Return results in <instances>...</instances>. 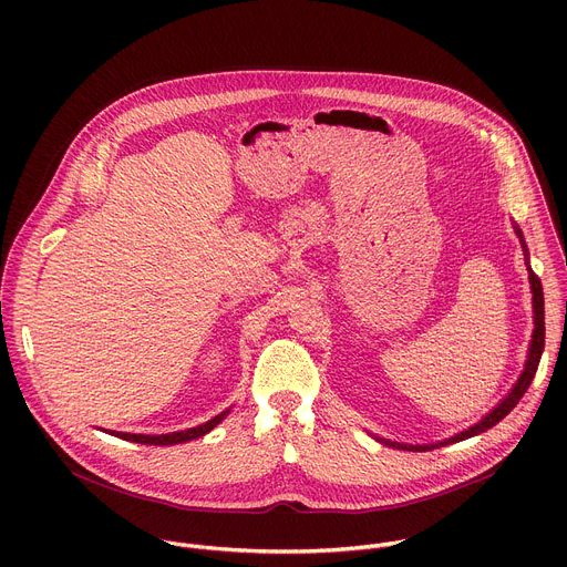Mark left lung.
<instances>
[{
    "mask_svg": "<svg viewBox=\"0 0 567 567\" xmlns=\"http://www.w3.org/2000/svg\"><path fill=\"white\" fill-rule=\"evenodd\" d=\"M514 230L520 239L523 245V254H525V265H527V271H529V285H532V309H534V332H532V341H529V350H527V359H525V368L518 377V381L512 385V390L496 403V406L484 415L480 422H475L473 426L460 431L457 435L449 437V440H442V442H435V444H403V442H392V440H385V437H377L381 444H388L392 449H403V451H429V449H440V446H446V444H455V442H462V440H468L473 435H480L484 431H489L492 426H496L501 420H505L516 403L520 401V396L527 392L529 383L534 381V374L538 370V361H540V354H543V348H545V300H543V285L538 280V276L532 271L529 267V251H527V245H525V237H523V230L514 224Z\"/></svg>",
    "mask_w": 567,
    "mask_h": 567,
    "instance_id": "obj_1",
    "label": "left lung"
}]
</instances>
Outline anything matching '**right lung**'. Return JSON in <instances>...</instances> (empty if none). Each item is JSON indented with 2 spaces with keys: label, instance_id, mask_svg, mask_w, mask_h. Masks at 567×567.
I'll return each instance as SVG.
<instances>
[{
  "label": "right lung",
  "instance_id": "obj_1",
  "mask_svg": "<svg viewBox=\"0 0 567 567\" xmlns=\"http://www.w3.org/2000/svg\"><path fill=\"white\" fill-rule=\"evenodd\" d=\"M230 413V409L221 411L219 415H215L213 420H208L206 424H199L195 429H186V431H177V433H166V435H141V433H121V431H105L114 437L127 440V442H136V444H154V446H173V444H184L197 437H204L206 433H210L221 420H226V415Z\"/></svg>",
  "mask_w": 567,
  "mask_h": 567
}]
</instances>
